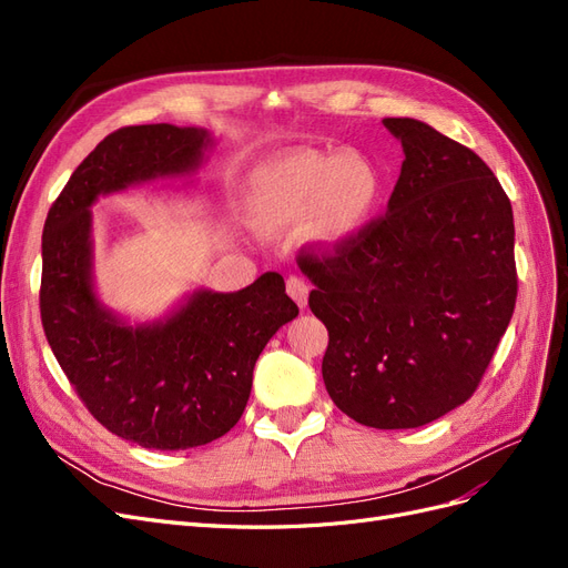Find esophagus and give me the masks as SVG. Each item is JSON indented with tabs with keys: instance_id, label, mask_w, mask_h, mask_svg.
Wrapping results in <instances>:
<instances>
[{
	"instance_id": "esophagus-1",
	"label": "esophagus",
	"mask_w": 568,
	"mask_h": 568,
	"mask_svg": "<svg viewBox=\"0 0 568 568\" xmlns=\"http://www.w3.org/2000/svg\"><path fill=\"white\" fill-rule=\"evenodd\" d=\"M286 294L294 298L301 307H305L307 305V294H311V288H307V284H305V280H301V277H288L286 280Z\"/></svg>"
}]
</instances>
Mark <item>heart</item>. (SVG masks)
<instances>
[{"label": "heart", "mask_w": 568, "mask_h": 568, "mask_svg": "<svg viewBox=\"0 0 568 568\" xmlns=\"http://www.w3.org/2000/svg\"><path fill=\"white\" fill-rule=\"evenodd\" d=\"M379 178L359 156L294 151L253 175V209L267 230L303 225L320 246L351 239L372 215Z\"/></svg>", "instance_id": "b5f03b06"}]
</instances>
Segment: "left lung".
Instances as JSON below:
<instances>
[{"instance_id":"8db88e82","label":"left lung","mask_w":568,"mask_h":568,"mask_svg":"<svg viewBox=\"0 0 568 568\" xmlns=\"http://www.w3.org/2000/svg\"><path fill=\"white\" fill-rule=\"evenodd\" d=\"M405 161L386 215L332 251L303 248L307 305L329 332L326 393L372 428H417L467 403L517 303L514 215L476 153L384 118Z\"/></svg>"}]
</instances>
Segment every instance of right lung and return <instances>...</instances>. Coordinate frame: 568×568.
I'll list each match as a JSON object with an SVG mask.
<instances>
[{
	"mask_svg": "<svg viewBox=\"0 0 568 568\" xmlns=\"http://www.w3.org/2000/svg\"><path fill=\"white\" fill-rule=\"evenodd\" d=\"M211 134L132 125L111 132L51 203L42 232L40 315L68 382L111 434L151 450H186L225 436L244 415L253 367L298 315L282 274L234 294L194 291L163 322L130 326L92 286V211L101 194L199 168Z\"/></svg>",
	"mask_w": 568,
	"mask_h": 568,
	"instance_id": "1",
	"label": "right lung"
}]
</instances>
